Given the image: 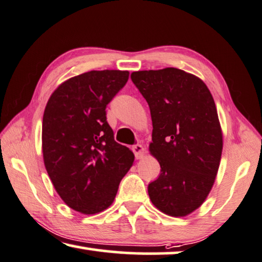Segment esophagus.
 <instances>
[{
    "label": "esophagus",
    "instance_id": "esophagus-1",
    "mask_svg": "<svg viewBox=\"0 0 262 262\" xmlns=\"http://www.w3.org/2000/svg\"><path fill=\"white\" fill-rule=\"evenodd\" d=\"M132 150H134L135 153V157L136 159H143L144 158V154H145V148L143 145L140 144H137V145H134L132 146Z\"/></svg>",
    "mask_w": 262,
    "mask_h": 262
}]
</instances>
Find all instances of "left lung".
Here are the masks:
<instances>
[{
	"instance_id": "left-lung-1",
	"label": "left lung",
	"mask_w": 262,
	"mask_h": 262,
	"mask_svg": "<svg viewBox=\"0 0 262 262\" xmlns=\"http://www.w3.org/2000/svg\"><path fill=\"white\" fill-rule=\"evenodd\" d=\"M153 123L149 152L161 173L148 194L162 213L183 217L203 205L214 185L223 147L216 105L208 87L176 68L131 73Z\"/></svg>"
}]
</instances>
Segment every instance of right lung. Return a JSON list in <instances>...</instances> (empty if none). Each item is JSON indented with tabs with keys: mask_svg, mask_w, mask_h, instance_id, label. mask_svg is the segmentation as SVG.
Instances as JSON below:
<instances>
[{
	"mask_svg": "<svg viewBox=\"0 0 262 262\" xmlns=\"http://www.w3.org/2000/svg\"><path fill=\"white\" fill-rule=\"evenodd\" d=\"M128 71H89L53 92L42 118V153L55 190L69 207L92 215L114 203L135 155L114 139L107 104Z\"/></svg>",
	"mask_w": 262,
	"mask_h": 262,
	"instance_id": "1",
	"label": "right lung"
}]
</instances>
